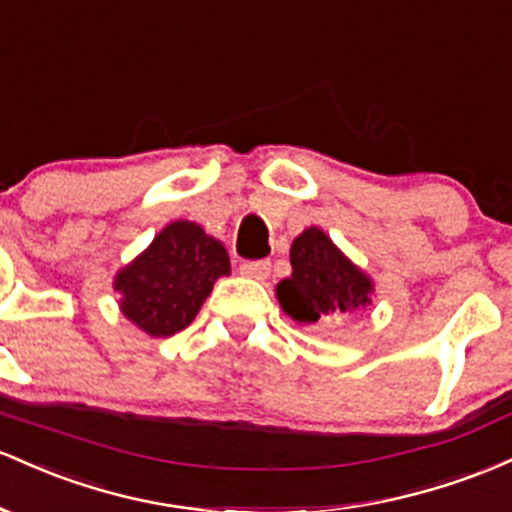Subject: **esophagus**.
Wrapping results in <instances>:
<instances>
[{
  "instance_id": "esophagus-1",
  "label": "esophagus",
  "mask_w": 512,
  "mask_h": 512,
  "mask_svg": "<svg viewBox=\"0 0 512 512\" xmlns=\"http://www.w3.org/2000/svg\"><path fill=\"white\" fill-rule=\"evenodd\" d=\"M239 273L246 275V278L254 280H266L268 273H271V263L268 261H258V263H241Z\"/></svg>"
}]
</instances>
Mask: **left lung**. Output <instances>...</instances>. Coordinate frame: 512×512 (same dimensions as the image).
<instances>
[{
  "label": "left lung",
  "instance_id": "8db88e82",
  "mask_svg": "<svg viewBox=\"0 0 512 512\" xmlns=\"http://www.w3.org/2000/svg\"><path fill=\"white\" fill-rule=\"evenodd\" d=\"M292 275L278 285V300L295 321L317 324L370 304L372 283L331 239L309 227L292 241Z\"/></svg>",
  "mask_w": 512,
  "mask_h": 512
}]
</instances>
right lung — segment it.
Instances as JSON below:
<instances>
[{"label":"right lung","mask_w":512,"mask_h":512,"mask_svg":"<svg viewBox=\"0 0 512 512\" xmlns=\"http://www.w3.org/2000/svg\"><path fill=\"white\" fill-rule=\"evenodd\" d=\"M229 273L225 246L193 222H174L118 273L123 314L149 336L186 329L220 275Z\"/></svg>","instance_id":"obj_1"}]
</instances>
